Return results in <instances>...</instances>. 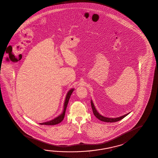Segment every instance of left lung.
<instances>
[{
  "label": "left lung",
  "mask_w": 158,
  "mask_h": 158,
  "mask_svg": "<svg viewBox=\"0 0 158 158\" xmlns=\"http://www.w3.org/2000/svg\"><path fill=\"white\" fill-rule=\"evenodd\" d=\"M91 107H92V109H93V113H94V115L98 118V119L103 121V122H106V123H115L117 121H118L119 120L124 118V117H125L127 115H128L129 114L127 113L125 115H123V116H121L119 117H117V118H108V117H105L103 115H101L99 113H98L97 110H96L95 107L94 106V103L92 101V100L91 101Z\"/></svg>",
  "instance_id": "8db88e82"
}]
</instances>
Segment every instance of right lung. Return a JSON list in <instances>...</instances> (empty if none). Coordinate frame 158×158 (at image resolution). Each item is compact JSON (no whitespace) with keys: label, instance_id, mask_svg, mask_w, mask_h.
Returning <instances> with one entry per match:
<instances>
[{"label":"right lung","instance_id":"add662e5","mask_svg":"<svg viewBox=\"0 0 158 158\" xmlns=\"http://www.w3.org/2000/svg\"><path fill=\"white\" fill-rule=\"evenodd\" d=\"M74 90V89H72L69 91H68V93L67 94L66 97H65V102H64V109H63V113L59 115L58 117H56L55 118H54L52 120H51L49 121H47L45 123H40V124L41 125H56V124H59L61 123L63 119H64V115H65V110L67 109V106L68 105V102H69V98L71 95V94L73 93V91Z\"/></svg>","mask_w":158,"mask_h":158}]
</instances>
